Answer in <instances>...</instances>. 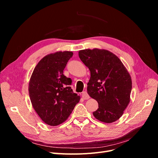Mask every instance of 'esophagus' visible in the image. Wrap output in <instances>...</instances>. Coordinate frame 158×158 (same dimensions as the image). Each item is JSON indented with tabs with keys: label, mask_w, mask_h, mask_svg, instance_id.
Masks as SVG:
<instances>
[{
	"label": "esophagus",
	"mask_w": 158,
	"mask_h": 158,
	"mask_svg": "<svg viewBox=\"0 0 158 158\" xmlns=\"http://www.w3.org/2000/svg\"><path fill=\"white\" fill-rule=\"evenodd\" d=\"M82 97L85 100H87V99L89 98V95L87 94L86 92H83L82 94Z\"/></svg>",
	"instance_id": "34e87169"
}]
</instances>
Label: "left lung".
Here are the masks:
<instances>
[{
	"label": "left lung",
	"instance_id": "left-lung-1",
	"mask_svg": "<svg viewBox=\"0 0 158 158\" xmlns=\"http://www.w3.org/2000/svg\"><path fill=\"white\" fill-rule=\"evenodd\" d=\"M79 57L90 71L87 92L98 104L93 113L98 120H118L130 102L132 80L119 58L105 49L81 50Z\"/></svg>",
	"mask_w": 158,
	"mask_h": 158
}]
</instances>
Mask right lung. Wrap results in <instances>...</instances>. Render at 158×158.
<instances>
[{
  "label": "right lung",
  "instance_id": "right-lung-1",
  "mask_svg": "<svg viewBox=\"0 0 158 158\" xmlns=\"http://www.w3.org/2000/svg\"><path fill=\"white\" fill-rule=\"evenodd\" d=\"M73 56L72 51H58L41 59L32 72L29 95L33 108L47 125L56 126L69 118L80 96L73 92L70 78L63 70Z\"/></svg>",
  "mask_w": 158,
  "mask_h": 158
}]
</instances>
